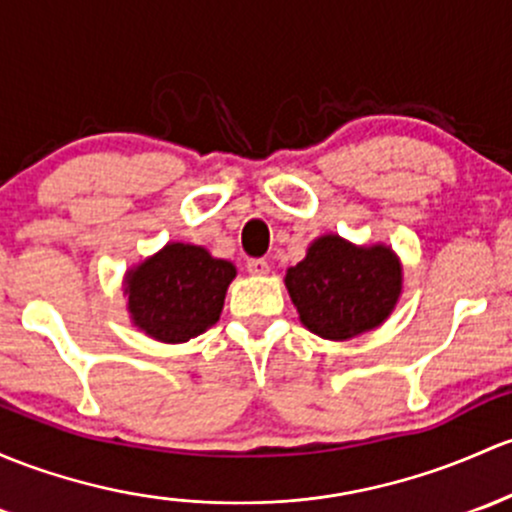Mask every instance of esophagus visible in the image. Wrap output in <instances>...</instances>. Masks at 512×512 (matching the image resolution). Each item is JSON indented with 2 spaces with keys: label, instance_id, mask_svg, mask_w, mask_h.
I'll return each instance as SVG.
<instances>
[{
  "label": "esophagus",
  "instance_id": "obj_1",
  "mask_svg": "<svg viewBox=\"0 0 512 512\" xmlns=\"http://www.w3.org/2000/svg\"><path fill=\"white\" fill-rule=\"evenodd\" d=\"M246 271H249L251 276H266V273L271 271V266H268L266 258H249V261H246Z\"/></svg>",
  "mask_w": 512,
  "mask_h": 512
}]
</instances>
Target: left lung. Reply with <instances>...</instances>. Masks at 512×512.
I'll use <instances>...</instances> for the list:
<instances>
[{"label":"left lung","instance_id":"8db88e82","mask_svg":"<svg viewBox=\"0 0 512 512\" xmlns=\"http://www.w3.org/2000/svg\"><path fill=\"white\" fill-rule=\"evenodd\" d=\"M398 258L386 246H351L329 234L288 268L285 285L300 322L322 339H351L378 327L400 295Z\"/></svg>","mask_w":512,"mask_h":512}]
</instances>
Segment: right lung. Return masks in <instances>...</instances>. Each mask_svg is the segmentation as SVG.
Listing matches in <instances>:
<instances>
[{"label":"right lung","mask_w":512,"mask_h":512,"mask_svg":"<svg viewBox=\"0 0 512 512\" xmlns=\"http://www.w3.org/2000/svg\"><path fill=\"white\" fill-rule=\"evenodd\" d=\"M236 268L192 244H168L126 276L129 312L148 337L178 344L219 320Z\"/></svg>","instance_id":"right-lung-1"}]
</instances>
